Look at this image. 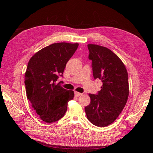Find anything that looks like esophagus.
Returning a JSON list of instances; mask_svg holds the SVG:
<instances>
[{
	"label": "esophagus",
	"instance_id": "34e87169",
	"mask_svg": "<svg viewBox=\"0 0 153 153\" xmlns=\"http://www.w3.org/2000/svg\"><path fill=\"white\" fill-rule=\"evenodd\" d=\"M82 93H80V92H75V96H76V97H79V96H82Z\"/></svg>",
	"mask_w": 153,
	"mask_h": 153
}]
</instances>
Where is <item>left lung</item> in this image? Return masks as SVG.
Segmentation results:
<instances>
[{"mask_svg": "<svg viewBox=\"0 0 153 153\" xmlns=\"http://www.w3.org/2000/svg\"><path fill=\"white\" fill-rule=\"evenodd\" d=\"M87 47L94 80H101L103 85L96 94H89L91 103L85 106V114L92 124L105 127L118 117L126 104L128 72L121 60L108 48L92 44Z\"/></svg>", "mask_w": 153, "mask_h": 153, "instance_id": "1", "label": "left lung"}]
</instances>
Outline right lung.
Instances as JSON below:
<instances>
[{"label":"right lung","instance_id":"right-lung-1","mask_svg":"<svg viewBox=\"0 0 153 153\" xmlns=\"http://www.w3.org/2000/svg\"><path fill=\"white\" fill-rule=\"evenodd\" d=\"M78 43H59L38 51L29 60L25 75L27 97L32 108L43 121L51 123L66 114L68 102L74 92L57 84L63 76L66 63L73 56Z\"/></svg>","mask_w":153,"mask_h":153}]
</instances>
